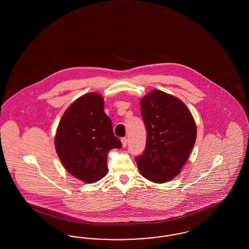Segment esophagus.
Returning <instances> with one entry per match:
<instances>
[{
	"instance_id": "34e87169",
	"label": "esophagus",
	"mask_w": 249,
	"mask_h": 249,
	"mask_svg": "<svg viewBox=\"0 0 249 249\" xmlns=\"http://www.w3.org/2000/svg\"><path fill=\"white\" fill-rule=\"evenodd\" d=\"M121 142H122V146L126 147L127 146V138H121Z\"/></svg>"
}]
</instances>
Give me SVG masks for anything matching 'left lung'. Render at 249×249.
<instances>
[{"label": "left lung", "mask_w": 249, "mask_h": 249, "mask_svg": "<svg viewBox=\"0 0 249 249\" xmlns=\"http://www.w3.org/2000/svg\"><path fill=\"white\" fill-rule=\"evenodd\" d=\"M140 105L146 145L135 160L143 178L162 184L176 178L188 160L196 141V123L180 99L159 89L142 97Z\"/></svg>", "instance_id": "left-lung-1"}]
</instances>
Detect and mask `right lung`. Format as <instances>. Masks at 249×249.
<instances>
[{
  "instance_id": "obj_1",
  "label": "right lung",
  "mask_w": 249,
  "mask_h": 249,
  "mask_svg": "<svg viewBox=\"0 0 249 249\" xmlns=\"http://www.w3.org/2000/svg\"><path fill=\"white\" fill-rule=\"evenodd\" d=\"M104 107V98L97 92L76 99L64 112L54 140L62 165L88 184L107 176L108 152L122 146Z\"/></svg>"
}]
</instances>
